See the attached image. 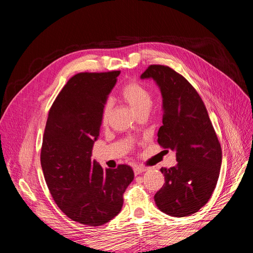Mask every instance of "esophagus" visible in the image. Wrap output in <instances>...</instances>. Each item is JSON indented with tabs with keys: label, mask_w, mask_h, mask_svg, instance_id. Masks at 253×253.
Listing matches in <instances>:
<instances>
[{
	"label": "esophagus",
	"mask_w": 253,
	"mask_h": 253,
	"mask_svg": "<svg viewBox=\"0 0 253 253\" xmlns=\"http://www.w3.org/2000/svg\"><path fill=\"white\" fill-rule=\"evenodd\" d=\"M133 170H134L135 175H138V174L143 173L147 169H145V168H143V167H141V166H135V167L133 168Z\"/></svg>",
	"instance_id": "1"
}]
</instances>
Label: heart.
Instances as JSON below:
<instances>
[{
    "mask_svg": "<svg viewBox=\"0 0 253 253\" xmlns=\"http://www.w3.org/2000/svg\"><path fill=\"white\" fill-rule=\"evenodd\" d=\"M121 97L132 106L135 112L141 115V114H149L153 103H154V95L153 91L143 85L142 83L131 80L126 82L124 86L121 87L120 90ZM112 112V104L110 102H106L103 106L102 110V122L103 124H108V121L111 116Z\"/></svg>",
    "mask_w": 253,
    "mask_h": 253,
    "instance_id": "b5f03b06",
    "label": "heart"
}]
</instances>
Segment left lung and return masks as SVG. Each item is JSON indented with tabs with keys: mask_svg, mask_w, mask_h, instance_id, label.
<instances>
[{
	"mask_svg": "<svg viewBox=\"0 0 253 253\" xmlns=\"http://www.w3.org/2000/svg\"><path fill=\"white\" fill-rule=\"evenodd\" d=\"M141 78H153L164 99L158 143L176 151L177 165L160 171L165 183L154 196L156 206L171 216L182 217L204 207L217 183L221 149L204 101L191 83L166 65H150Z\"/></svg>",
	"mask_w": 253,
	"mask_h": 253,
	"instance_id": "obj_1",
	"label": "left lung"
}]
</instances>
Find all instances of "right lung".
<instances>
[{"label":"right lung","mask_w":253,"mask_h":253,"mask_svg":"<svg viewBox=\"0 0 253 253\" xmlns=\"http://www.w3.org/2000/svg\"><path fill=\"white\" fill-rule=\"evenodd\" d=\"M120 71L79 73L67 81L48 112L41 166L49 192L67 217L101 226L120 212L134 179L127 165L103 169L91 160L106 98Z\"/></svg>","instance_id":"right-lung-1"}]
</instances>
